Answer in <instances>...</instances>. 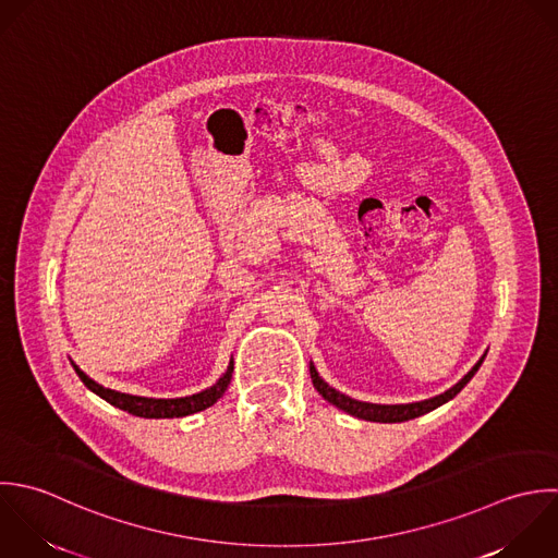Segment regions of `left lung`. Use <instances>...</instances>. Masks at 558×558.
<instances>
[{"instance_id":"left-lung-1","label":"left lung","mask_w":558,"mask_h":558,"mask_svg":"<svg viewBox=\"0 0 558 558\" xmlns=\"http://www.w3.org/2000/svg\"><path fill=\"white\" fill-rule=\"evenodd\" d=\"M487 354L481 356V361L454 385L450 387L448 391L435 396V398H428V400H422V402H409V404H374V402H361V400H354L337 389H332L315 369V365L311 363V378H313V387L319 391V396L324 400H328L332 407L345 411L348 415L352 417H359V420H365V422H380V424H398V422H409V420H415L420 415H426L435 409H439L441 404L450 402L457 393H461V389L474 378V374L481 369L483 361H485Z\"/></svg>"}]
</instances>
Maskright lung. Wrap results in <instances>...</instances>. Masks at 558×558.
<instances>
[{
  "instance_id": "obj_1",
  "label": "right lung",
  "mask_w": 558,
  "mask_h": 558,
  "mask_svg": "<svg viewBox=\"0 0 558 558\" xmlns=\"http://www.w3.org/2000/svg\"><path fill=\"white\" fill-rule=\"evenodd\" d=\"M71 365H73L75 374L80 376V380L84 383V387L90 389L95 396H99L101 400H106L108 404H112L121 411H128L130 415L145 417V420L186 417V415H193V413H199V411L213 407L226 393V389L232 380V369H234V363L230 361L226 374L213 387H208L199 393L186 396V398H143V396H130V393H121L114 389H106L99 383H95L93 378H88L73 361H71Z\"/></svg>"
}]
</instances>
